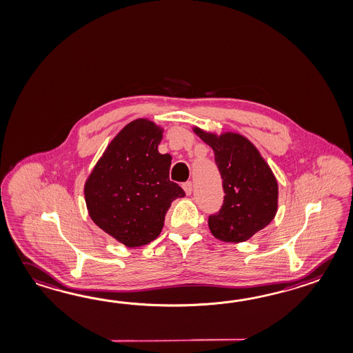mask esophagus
<instances>
[{"instance_id": "1", "label": "esophagus", "mask_w": 353, "mask_h": 353, "mask_svg": "<svg viewBox=\"0 0 353 353\" xmlns=\"http://www.w3.org/2000/svg\"><path fill=\"white\" fill-rule=\"evenodd\" d=\"M182 188H183V191H185L186 195H191V192H192V182H191V181L185 182V183L182 185Z\"/></svg>"}]
</instances>
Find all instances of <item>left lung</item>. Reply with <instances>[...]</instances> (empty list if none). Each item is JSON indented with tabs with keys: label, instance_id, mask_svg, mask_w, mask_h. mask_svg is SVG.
Here are the masks:
<instances>
[{
	"label": "left lung",
	"instance_id": "8db88e82",
	"mask_svg": "<svg viewBox=\"0 0 353 353\" xmlns=\"http://www.w3.org/2000/svg\"><path fill=\"white\" fill-rule=\"evenodd\" d=\"M192 130L214 150L225 192L219 214L209 218V229L221 242H245L266 228L277 212L279 183L274 172L242 134L214 133L199 126Z\"/></svg>",
	"mask_w": 353,
	"mask_h": 353
}]
</instances>
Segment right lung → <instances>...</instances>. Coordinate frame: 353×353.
I'll list each match as a JSON object with an SVG mask.
<instances>
[{"label":"right lung","mask_w":353,"mask_h":353,"mask_svg":"<svg viewBox=\"0 0 353 353\" xmlns=\"http://www.w3.org/2000/svg\"><path fill=\"white\" fill-rule=\"evenodd\" d=\"M163 128L135 119L110 141L85 182L87 212L97 227L129 248L154 241L183 190L170 181L172 157L158 152Z\"/></svg>","instance_id":"add662e5"}]
</instances>
